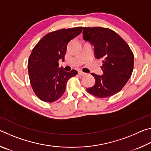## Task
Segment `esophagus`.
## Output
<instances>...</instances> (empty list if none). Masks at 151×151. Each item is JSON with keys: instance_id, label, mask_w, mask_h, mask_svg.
<instances>
[{"instance_id": "1", "label": "esophagus", "mask_w": 151, "mask_h": 151, "mask_svg": "<svg viewBox=\"0 0 151 151\" xmlns=\"http://www.w3.org/2000/svg\"><path fill=\"white\" fill-rule=\"evenodd\" d=\"M86 75V73H83V71H78V75L84 76V75Z\"/></svg>"}]
</instances>
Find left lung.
<instances>
[{"label":"left lung","instance_id":"8db88e82","mask_svg":"<svg viewBox=\"0 0 151 151\" xmlns=\"http://www.w3.org/2000/svg\"><path fill=\"white\" fill-rule=\"evenodd\" d=\"M83 29V39L94 45L96 58L103 59V75L92 73L95 84L86 91L99 98L114 95L131 77L134 67L133 53L127 43L111 29L99 27Z\"/></svg>","mask_w":151,"mask_h":151}]
</instances>
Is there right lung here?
Returning a JSON list of instances; mask_svg holds the SVG:
<instances>
[{
  "instance_id": "1",
  "label": "right lung",
  "mask_w": 151,
  "mask_h": 151,
  "mask_svg": "<svg viewBox=\"0 0 151 151\" xmlns=\"http://www.w3.org/2000/svg\"><path fill=\"white\" fill-rule=\"evenodd\" d=\"M83 27L60 29L45 35L33 48L28 60L30 85L40 100L52 103L62 96L69 79L76 70L65 72L58 68V60H65L67 44L80 35Z\"/></svg>"
}]
</instances>
